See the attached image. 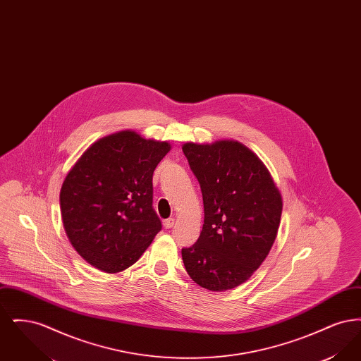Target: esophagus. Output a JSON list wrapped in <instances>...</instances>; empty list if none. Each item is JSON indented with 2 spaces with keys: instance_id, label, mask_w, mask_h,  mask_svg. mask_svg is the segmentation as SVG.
Returning a JSON list of instances; mask_svg holds the SVG:
<instances>
[{
  "instance_id": "1",
  "label": "esophagus",
  "mask_w": 361,
  "mask_h": 361,
  "mask_svg": "<svg viewBox=\"0 0 361 361\" xmlns=\"http://www.w3.org/2000/svg\"><path fill=\"white\" fill-rule=\"evenodd\" d=\"M164 226H165V228H172L173 226H174V219L173 218L165 219L164 221Z\"/></svg>"
}]
</instances>
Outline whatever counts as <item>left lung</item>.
I'll use <instances>...</instances> for the list:
<instances>
[{
    "instance_id": "obj_1",
    "label": "left lung",
    "mask_w": 361,
    "mask_h": 361,
    "mask_svg": "<svg viewBox=\"0 0 361 361\" xmlns=\"http://www.w3.org/2000/svg\"><path fill=\"white\" fill-rule=\"evenodd\" d=\"M204 204L200 237L181 250L190 279L209 291L245 283L269 255L283 200L262 161L237 140L185 143Z\"/></svg>"
}]
</instances>
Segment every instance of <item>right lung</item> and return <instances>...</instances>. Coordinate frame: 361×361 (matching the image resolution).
I'll list each match as a JSON object with an SVG mask.
<instances>
[{
    "mask_svg": "<svg viewBox=\"0 0 361 361\" xmlns=\"http://www.w3.org/2000/svg\"><path fill=\"white\" fill-rule=\"evenodd\" d=\"M168 142L119 131L96 140L68 173L59 195L70 243L92 267L118 274L145 253L162 224L153 173Z\"/></svg>",
    "mask_w": 361,
    "mask_h": 361,
    "instance_id": "1",
    "label": "right lung"
}]
</instances>
